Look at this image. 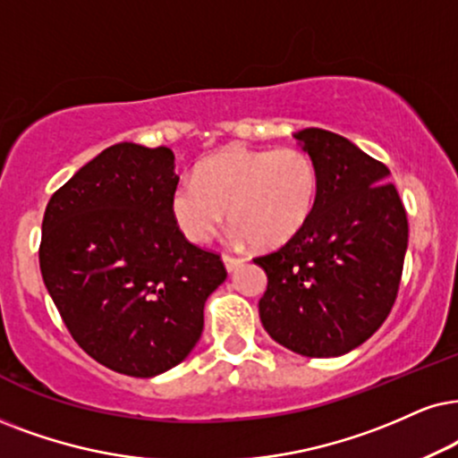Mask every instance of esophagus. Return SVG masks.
Returning <instances> with one entry per match:
<instances>
[{
	"label": "esophagus",
	"instance_id": "34e87169",
	"mask_svg": "<svg viewBox=\"0 0 458 458\" xmlns=\"http://www.w3.org/2000/svg\"><path fill=\"white\" fill-rule=\"evenodd\" d=\"M245 264V258H236V256H224V266L228 272H234L239 266Z\"/></svg>",
	"mask_w": 458,
	"mask_h": 458
}]
</instances>
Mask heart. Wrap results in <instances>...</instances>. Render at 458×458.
<instances>
[{
    "label": "heart",
    "instance_id": "obj_1",
    "mask_svg": "<svg viewBox=\"0 0 458 458\" xmlns=\"http://www.w3.org/2000/svg\"><path fill=\"white\" fill-rule=\"evenodd\" d=\"M319 196V169L300 148H228L179 179L171 213L190 242L202 245L225 209L236 234L268 249L292 241L309 224Z\"/></svg>",
    "mask_w": 458,
    "mask_h": 458
}]
</instances>
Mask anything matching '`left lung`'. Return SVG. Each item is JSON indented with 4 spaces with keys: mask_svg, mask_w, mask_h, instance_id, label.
I'll return each instance as SVG.
<instances>
[{
    "mask_svg": "<svg viewBox=\"0 0 458 458\" xmlns=\"http://www.w3.org/2000/svg\"><path fill=\"white\" fill-rule=\"evenodd\" d=\"M296 139L319 169V196L292 241L253 258L268 276L259 319L298 355L338 357L366 343L389 317L408 217L383 162L323 129H304Z\"/></svg>",
    "mask_w": 458,
    "mask_h": 458,
    "instance_id": "obj_1",
    "label": "left lung"
}]
</instances>
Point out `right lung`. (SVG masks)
Masks as SVG:
<instances>
[{
  "label": "right lung",
  "instance_id": "obj_1",
  "mask_svg": "<svg viewBox=\"0 0 458 458\" xmlns=\"http://www.w3.org/2000/svg\"><path fill=\"white\" fill-rule=\"evenodd\" d=\"M169 148L115 143L52 194L39 268L82 351L114 372L152 378L199 343L207 298L228 276L171 213Z\"/></svg>",
  "mask_w": 458,
  "mask_h": 458
}]
</instances>
